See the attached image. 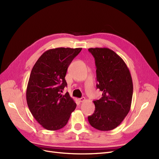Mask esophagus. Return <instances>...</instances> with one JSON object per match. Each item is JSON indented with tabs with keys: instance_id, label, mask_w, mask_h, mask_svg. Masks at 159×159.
<instances>
[{
	"instance_id": "1",
	"label": "esophagus",
	"mask_w": 159,
	"mask_h": 159,
	"mask_svg": "<svg viewBox=\"0 0 159 159\" xmlns=\"http://www.w3.org/2000/svg\"><path fill=\"white\" fill-rule=\"evenodd\" d=\"M78 100L80 101V102H84V101L85 100V98H79Z\"/></svg>"
}]
</instances>
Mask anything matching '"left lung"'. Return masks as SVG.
Here are the masks:
<instances>
[{
    "instance_id": "obj_1",
    "label": "left lung",
    "mask_w": 159,
    "mask_h": 159,
    "mask_svg": "<svg viewBox=\"0 0 159 159\" xmlns=\"http://www.w3.org/2000/svg\"><path fill=\"white\" fill-rule=\"evenodd\" d=\"M95 58L97 88L102 97L93 101L95 111L88 117L89 124L99 131L118 127L131 109L133 85L126 64L114 51L107 48H89Z\"/></svg>"
}]
</instances>
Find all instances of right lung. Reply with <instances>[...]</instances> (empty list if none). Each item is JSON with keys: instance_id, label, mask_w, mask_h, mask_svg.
Instances as JSON below:
<instances>
[{"instance_id": "right-lung-1", "label": "right lung", "mask_w": 159, "mask_h": 159, "mask_svg": "<svg viewBox=\"0 0 159 159\" xmlns=\"http://www.w3.org/2000/svg\"><path fill=\"white\" fill-rule=\"evenodd\" d=\"M79 48H57L46 51L34 66L26 89V102L33 117L50 131L63 128L76 107L69 93L62 95L67 86V70Z\"/></svg>"}]
</instances>
